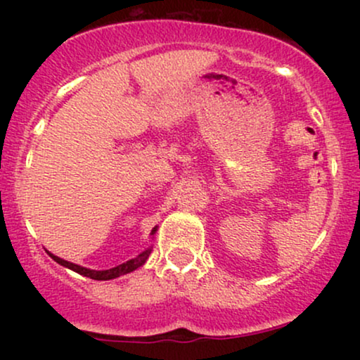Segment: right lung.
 Returning <instances> with one entry per match:
<instances>
[{
    "mask_svg": "<svg viewBox=\"0 0 360 360\" xmlns=\"http://www.w3.org/2000/svg\"><path fill=\"white\" fill-rule=\"evenodd\" d=\"M155 232H157V226H155L154 230H152L150 235H154ZM150 252H152V247H148V249H146L143 252H140L137 257L127 260V262L120 264V266L111 267V269H106V271H94V269H88V267L77 266V264L69 262V260H64V259L57 257V255L51 254V252H49V255H51V257L56 260L57 264H60V266H64V267H68V269L77 272V274L86 276V278L96 279V281H110V279H117V278H120V276L128 274V272L139 269L140 266H143V264H146V260L148 259V255H150Z\"/></svg>",
    "mask_w": 360,
    "mask_h": 360,
    "instance_id": "add662e5",
    "label": "right lung"
}]
</instances>
